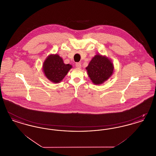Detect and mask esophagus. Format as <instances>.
<instances>
[{"label": "esophagus", "instance_id": "esophagus-1", "mask_svg": "<svg viewBox=\"0 0 156 156\" xmlns=\"http://www.w3.org/2000/svg\"><path fill=\"white\" fill-rule=\"evenodd\" d=\"M75 66H76V68H81V65L79 62H76V64H75Z\"/></svg>", "mask_w": 156, "mask_h": 156}]
</instances>
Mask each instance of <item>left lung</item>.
<instances>
[{
	"mask_svg": "<svg viewBox=\"0 0 156 156\" xmlns=\"http://www.w3.org/2000/svg\"><path fill=\"white\" fill-rule=\"evenodd\" d=\"M113 68L111 59L100 54L93 57L86 68L90 80L95 85H100L108 80L113 74Z\"/></svg>",
	"mask_w": 156,
	"mask_h": 156,
	"instance_id": "obj_1",
	"label": "left lung"
}]
</instances>
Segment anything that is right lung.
I'll return each instance as SVG.
<instances>
[{"label": "right lung", "instance_id": "1", "mask_svg": "<svg viewBox=\"0 0 156 156\" xmlns=\"http://www.w3.org/2000/svg\"><path fill=\"white\" fill-rule=\"evenodd\" d=\"M72 68L70 64H65L58 54H51L43 63V70L45 76L54 83H59Z\"/></svg>", "mask_w": 156, "mask_h": 156}]
</instances>
